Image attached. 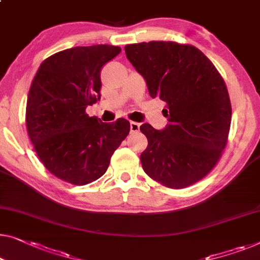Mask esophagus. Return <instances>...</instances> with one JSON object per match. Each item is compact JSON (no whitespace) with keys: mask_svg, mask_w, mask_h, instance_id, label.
<instances>
[{"mask_svg":"<svg viewBox=\"0 0 260 260\" xmlns=\"http://www.w3.org/2000/svg\"><path fill=\"white\" fill-rule=\"evenodd\" d=\"M130 131L131 134H136L139 131V124L136 122H130Z\"/></svg>","mask_w":260,"mask_h":260,"instance_id":"1","label":"esophagus"}]
</instances>
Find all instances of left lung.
<instances>
[{"instance_id":"left-lung-1","label":"left lung","mask_w":260,"mask_h":260,"mask_svg":"<svg viewBox=\"0 0 260 260\" xmlns=\"http://www.w3.org/2000/svg\"><path fill=\"white\" fill-rule=\"evenodd\" d=\"M126 57L144 77L150 96L167 103L164 130L141 125L148 146L143 170L170 189L204 178L220 159L231 125L226 84L213 63L191 44L151 41L125 46Z\"/></svg>"}]
</instances>
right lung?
I'll return each instance as SVG.
<instances>
[{
    "instance_id": "right-lung-1",
    "label": "right lung",
    "mask_w": 260,
    "mask_h": 260,
    "mask_svg": "<svg viewBox=\"0 0 260 260\" xmlns=\"http://www.w3.org/2000/svg\"><path fill=\"white\" fill-rule=\"evenodd\" d=\"M121 51L97 44L56 52L41 63L30 85L29 138L47 170L67 183L85 185L102 177L129 135L126 119L103 123L85 112L101 97L103 66Z\"/></svg>"
}]
</instances>
